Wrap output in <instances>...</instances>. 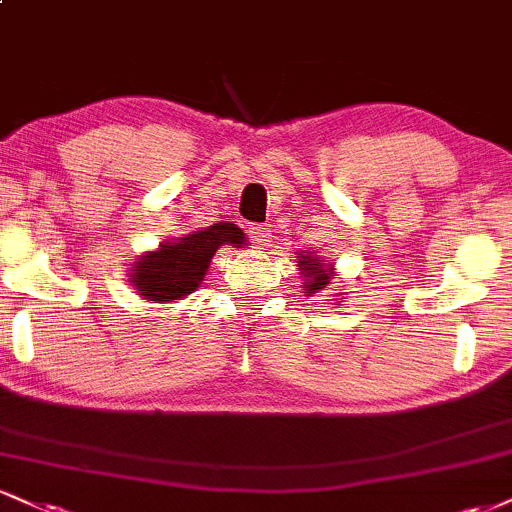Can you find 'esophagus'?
I'll list each match as a JSON object with an SVG mask.
<instances>
[{"label":"esophagus","mask_w":512,"mask_h":512,"mask_svg":"<svg viewBox=\"0 0 512 512\" xmlns=\"http://www.w3.org/2000/svg\"><path fill=\"white\" fill-rule=\"evenodd\" d=\"M250 240L257 245H267L269 243V231L264 226H250Z\"/></svg>","instance_id":"esophagus-1"}]
</instances>
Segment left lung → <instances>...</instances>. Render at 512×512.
<instances>
[{
  "label": "left lung",
  "instance_id": "obj_1",
  "mask_svg": "<svg viewBox=\"0 0 512 512\" xmlns=\"http://www.w3.org/2000/svg\"><path fill=\"white\" fill-rule=\"evenodd\" d=\"M298 272L303 274V293H322L338 279V272L334 269V262H326L317 250H300L298 252ZM346 293H336L338 303H343Z\"/></svg>",
  "mask_w": 512,
  "mask_h": 512
}]
</instances>
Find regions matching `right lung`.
<instances>
[{"label":"right lung","mask_w":512,"mask_h":512,"mask_svg":"<svg viewBox=\"0 0 512 512\" xmlns=\"http://www.w3.org/2000/svg\"><path fill=\"white\" fill-rule=\"evenodd\" d=\"M221 245L243 248L248 240L231 221H219L207 229L190 231L183 238L164 240L159 248L138 255L128 283L150 303H176L205 281L209 262Z\"/></svg>","instance_id":"add662e5"}]
</instances>
